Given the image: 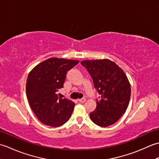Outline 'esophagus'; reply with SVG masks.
<instances>
[{
	"label": "esophagus",
	"mask_w": 159,
	"mask_h": 159,
	"mask_svg": "<svg viewBox=\"0 0 159 159\" xmlns=\"http://www.w3.org/2000/svg\"><path fill=\"white\" fill-rule=\"evenodd\" d=\"M85 100H86L85 98H81V99H79V102H80V103H84V102H85Z\"/></svg>",
	"instance_id": "1"
}]
</instances>
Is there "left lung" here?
I'll list each match as a JSON object with an SVG mask.
<instances>
[{
	"instance_id": "obj_1",
	"label": "left lung",
	"mask_w": 159,
	"mask_h": 159,
	"mask_svg": "<svg viewBox=\"0 0 159 159\" xmlns=\"http://www.w3.org/2000/svg\"><path fill=\"white\" fill-rule=\"evenodd\" d=\"M80 63L88 71L100 94L90 119L98 126H111L126 112L129 104L131 90L128 78L116 63L109 59L85 60Z\"/></svg>"
}]
</instances>
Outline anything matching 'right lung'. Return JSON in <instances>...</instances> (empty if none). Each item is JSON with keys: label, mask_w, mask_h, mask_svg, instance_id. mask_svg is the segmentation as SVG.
I'll list each match as a JSON object with an SVG mask.
<instances>
[{"label": "right lung", "mask_w": 159, "mask_h": 159, "mask_svg": "<svg viewBox=\"0 0 159 159\" xmlns=\"http://www.w3.org/2000/svg\"><path fill=\"white\" fill-rule=\"evenodd\" d=\"M79 63L77 60L50 58L33 68L27 77L26 93L31 109L42 123L57 127L67 122L75 104L60 98L67 72Z\"/></svg>", "instance_id": "add662e5"}]
</instances>
